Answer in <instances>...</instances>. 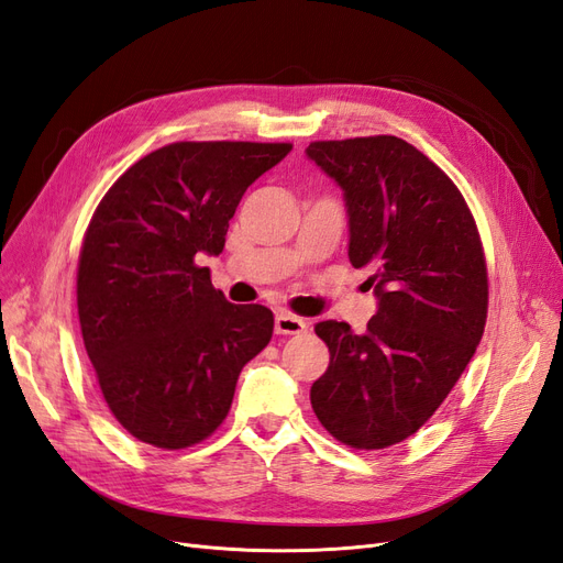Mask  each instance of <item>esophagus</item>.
<instances>
[{
	"instance_id": "esophagus-1",
	"label": "esophagus",
	"mask_w": 563,
	"mask_h": 563,
	"mask_svg": "<svg viewBox=\"0 0 563 563\" xmlns=\"http://www.w3.org/2000/svg\"><path fill=\"white\" fill-rule=\"evenodd\" d=\"M275 331L279 335H300L307 331V321L296 314H290V312H277Z\"/></svg>"
}]
</instances>
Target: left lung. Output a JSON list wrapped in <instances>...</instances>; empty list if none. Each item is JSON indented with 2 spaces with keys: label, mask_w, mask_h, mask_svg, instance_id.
Wrapping results in <instances>:
<instances>
[{
  "label": "left lung",
  "mask_w": 563,
  "mask_h": 563,
  "mask_svg": "<svg viewBox=\"0 0 563 563\" xmlns=\"http://www.w3.org/2000/svg\"><path fill=\"white\" fill-rule=\"evenodd\" d=\"M305 153L340 186L349 261L371 269L377 298L361 335L344 321L317 323L331 363L309 398L333 438L384 450L431 419L482 340L479 235L452 179L405 140L314 142Z\"/></svg>",
  "instance_id": "left-lung-1"
}]
</instances>
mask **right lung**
Returning <instances> with one entry per match:
<instances>
[{
    "label": "right lung",
    "mask_w": 563,
    "mask_h": 563,
    "mask_svg": "<svg viewBox=\"0 0 563 563\" xmlns=\"http://www.w3.org/2000/svg\"><path fill=\"white\" fill-rule=\"evenodd\" d=\"M290 144L177 142L148 153L92 214L76 302L88 358L123 429L161 450L214 433L242 367L273 338L263 305H232L198 258Z\"/></svg>",
    "instance_id": "right-lung-1"
}]
</instances>
